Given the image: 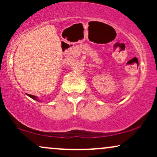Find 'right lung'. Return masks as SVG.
Here are the masks:
<instances>
[{
    "instance_id": "obj_1",
    "label": "right lung",
    "mask_w": 157,
    "mask_h": 157,
    "mask_svg": "<svg viewBox=\"0 0 157 157\" xmlns=\"http://www.w3.org/2000/svg\"><path fill=\"white\" fill-rule=\"evenodd\" d=\"M27 95H28L29 97H31V98L33 99V100H37V101H39L38 99L37 98V97H36V96H34V95H31V94H27ZM39 102H40V101H39Z\"/></svg>"
}]
</instances>
